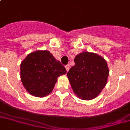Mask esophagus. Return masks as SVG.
Segmentation results:
<instances>
[{"instance_id": "esophagus-1", "label": "esophagus", "mask_w": 130, "mask_h": 130, "mask_svg": "<svg viewBox=\"0 0 130 130\" xmlns=\"http://www.w3.org/2000/svg\"><path fill=\"white\" fill-rule=\"evenodd\" d=\"M65 67H66V71H67V72H68V71H69V70H70V66L69 64H68V65H66V66H65Z\"/></svg>"}]
</instances>
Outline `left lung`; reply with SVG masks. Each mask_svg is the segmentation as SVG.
<instances>
[{
	"mask_svg": "<svg viewBox=\"0 0 130 130\" xmlns=\"http://www.w3.org/2000/svg\"><path fill=\"white\" fill-rule=\"evenodd\" d=\"M74 62L75 65L67 74L73 91L82 100L96 98L108 80L106 61L95 53L84 51L77 54Z\"/></svg>",
	"mask_w": 130,
	"mask_h": 130,
	"instance_id": "left-lung-1",
	"label": "left lung"
}]
</instances>
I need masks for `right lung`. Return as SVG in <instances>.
<instances>
[{"label": "right lung", "mask_w": 130, "mask_h": 130, "mask_svg": "<svg viewBox=\"0 0 130 130\" xmlns=\"http://www.w3.org/2000/svg\"><path fill=\"white\" fill-rule=\"evenodd\" d=\"M65 74L64 66L46 50L29 53L20 64L22 84L29 93L37 97L51 93L58 77Z\"/></svg>", "instance_id": "obj_1"}]
</instances>
